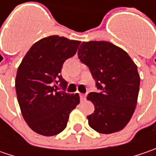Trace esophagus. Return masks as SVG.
<instances>
[{"label":"esophagus","mask_w":156,"mask_h":156,"mask_svg":"<svg viewBox=\"0 0 156 156\" xmlns=\"http://www.w3.org/2000/svg\"><path fill=\"white\" fill-rule=\"evenodd\" d=\"M80 97H81V101H84V100L86 99V94H80Z\"/></svg>","instance_id":"obj_1"}]
</instances>
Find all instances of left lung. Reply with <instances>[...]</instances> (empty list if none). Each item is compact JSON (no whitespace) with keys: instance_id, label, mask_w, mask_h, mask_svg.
Instances as JSON below:
<instances>
[{"instance_id":"obj_1","label":"left lung","mask_w":156,"mask_h":156,"mask_svg":"<svg viewBox=\"0 0 156 156\" xmlns=\"http://www.w3.org/2000/svg\"><path fill=\"white\" fill-rule=\"evenodd\" d=\"M78 58L87 65L99 92L88 94L94 106L87 115L88 125L101 134L123 129L133 115L137 103L140 75L128 53L108 41H84Z\"/></svg>"}]
</instances>
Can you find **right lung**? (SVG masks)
<instances>
[{
	"instance_id": "obj_1",
	"label": "right lung",
	"mask_w": 156,
	"mask_h": 156,
	"mask_svg": "<svg viewBox=\"0 0 156 156\" xmlns=\"http://www.w3.org/2000/svg\"><path fill=\"white\" fill-rule=\"evenodd\" d=\"M80 43L58 35L45 37L30 48L17 69L15 90L22 116L39 135L63 131L80 103L78 94L65 92L68 82L61 75L64 62L75 55ZM58 86L62 91L57 90Z\"/></svg>"
}]
</instances>
